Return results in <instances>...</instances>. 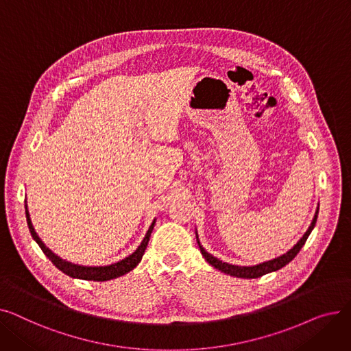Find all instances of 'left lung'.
Returning <instances> with one entry per match:
<instances>
[{
    "label": "left lung",
    "mask_w": 351,
    "mask_h": 351,
    "mask_svg": "<svg viewBox=\"0 0 351 351\" xmlns=\"http://www.w3.org/2000/svg\"><path fill=\"white\" fill-rule=\"evenodd\" d=\"M317 213H319V209L316 210L315 219H313V222H311L310 228H308L307 232L303 234V237L300 239V241L293 246V249H290L286 254L278 257V259H273V261L265 262V263H262V265L246 267V266H234V265L225 263V262H222V261L216 259V257H213L212 254H209L204 247L200 246V243L197 242V243H199V247H200V253L204 254V257H205L206 262H208L209 265H212L213 267H216V269L220 270V271L228 273V274H230V276H234V278H243V279H256V278H261V276H263V274H267V273H270V271H276V270H279V269L285 267L287 263H290V262L294 259V257L298 256V253L300 252V249H302L303 245L306 243L308 234L311 233L313 228H315V225H316Z\"/></svg>",
    "instance_id": "left-lung-1"
}]
</instances>
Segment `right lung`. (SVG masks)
<instances>
[{"label":"right lung","mask_w":351,"mask_h":351,"mask_svg":"<svg viewBox=\"0 0 351 351\" xmlns=\"http://www.w3.org/2000/svg\"><path fill=\"white\" fill-rule=\"evenodd\" d=\"M25 213H27V223H28V228H29V232H31V236L34 237V241L38 243V246L41 247V250L45 253V256L48 257V259L53 263L55 267H58L62 273L71 276V278H75V279H82V280H94V282H106V280H110V279H115V278H119V276H123L125 273L134 270L138 263L141 262L142 256L145 253V249L147 246V242H149V237H151V233H152V229L155 226V220L152 222L149 230H147V233L145 234L143 241L141 243V246L132 253L129 254L128 257H125L123 261L118 262V263H114V265H109V266H101V267H86V266H78V265H72L69 262H65L62 259H60V257L57 254H53L44 243L41 239L36 236L34 228H32V223H31V219H29V213H28V209H27V205H25Z\"/></svg>","instance_id":"right-lung-1"}]
</instances>
